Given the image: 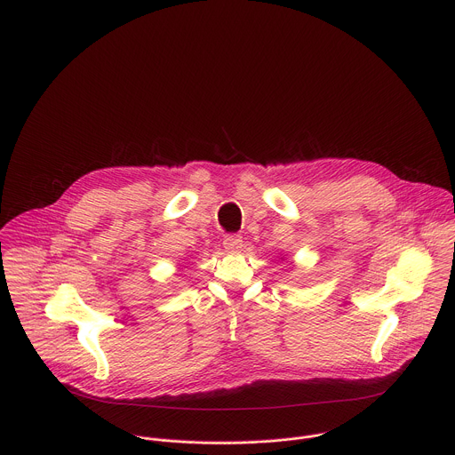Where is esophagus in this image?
Segmentation results:
<instances>
[{"label": "esophagus", "mask_w": 455, "mask_h": 455, "mask_svg": "<svg viewBox=\"0 0 455 455\" xmlns=\"http://www.w3.org/2000/svg\"><path fill=\"white\" fill-rule=\"evenodd\" d=\"M224 249L228 251V252H240L242 251V247H243V243H242V236H238V235H229V236H226L224 238Z\"/></svg>", "instance_id": "34e87169"}]
</instances>
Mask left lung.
I'll return each mask as SVG.
<instances>
[{
    "label": "left lung",
    "instance_id": "obj_1",
    "mask_svg": "<svg viewBox=\"0 0 455 455\" xmlns=\"http://www.w3.org/2000/svg\"><path fill=\"white\" fill-rule=\"evenodd\" d=\"M281 259H284V258H281Z\"/></svg>",
    "mask_w": 455,
    "mask_h": 455
}]
</instances>
